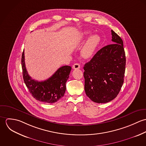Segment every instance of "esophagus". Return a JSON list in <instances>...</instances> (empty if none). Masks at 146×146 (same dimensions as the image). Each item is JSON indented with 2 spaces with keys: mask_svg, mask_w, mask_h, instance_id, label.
I'll use <instances>...</instances> for the list:
<instances>
[{
  "mask_svg": "<svg viewBox=\"0 0 146 146\" xmlns=\"http://www.w3.org/2000/svg\"><path fill=\"white\" fill-rule=\"evenodd\" d=\"M72 68L74 69H79V68H80V65L79 63H75L72 66Z\"/></svg>",
  "mask_w": 146,
  "mask_h": 146,
  "instance_id": "34e87169",
  "label": "esophagus"
}]
</instances>
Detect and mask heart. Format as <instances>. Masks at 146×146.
Listing matches in <instances>:
<instances>
[{
  "mask_svg": "<svg viewBox=\"0 0 146 146\" xmlns=\"http://www.w3.org/2000/svg\"><path fill=\"white\" fill-rule=\"evenodd\" d=\"M90 33H91L89 31H84L80 34L79 39L82 41H84L90 35ZM100 42L101 38L98 35L94 34L90 36L82 48V56L86 58L92 56L99 45Z\"/></svg>",
  "mask_w": 146,
  "mask_h": 146,
  "instance_id": "obj_1",
  "label": "heart"
}]
</instances>
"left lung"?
<instances>
[{"instance_id":"obj_1","label":"left lung","mask_w":146,"mask_h":146,"mask_svg":"<svg viewBox=\"0 0 146 146\" xmlns=\"http://www.w3.org/2000/svg\"><path fill=\"white\" fill-rule=\"evenodd\" d=\"M111 34L113 44L101 48L84 67L85 93L98 104L115 98L124 83L126 58L123 42L113 30Z\"/></svg>"}]
</instances>
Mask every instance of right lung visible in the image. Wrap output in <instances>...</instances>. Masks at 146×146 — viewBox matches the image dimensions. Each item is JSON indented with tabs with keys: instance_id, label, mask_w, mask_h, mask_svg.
<instances>
[{
	"instance_id": "1",
	"label": "right lung",
	"mask_w": 146,
	"mask_h": 146,
	"mask_svg": "<svg viewBox=\"0 0 146 146\" xmlns=\"http://www.w3.org/2000/svg\"><path fill=\"white\" fill-rule=\"evenodd\" d=\"M21 64L24 82L35 100L46 104H53L63 97L66 91V83L71 70V66H62L47 80L38 82L32 79L27 73L25 63L24 50Z\"/></svg>"
}]
</instances>
